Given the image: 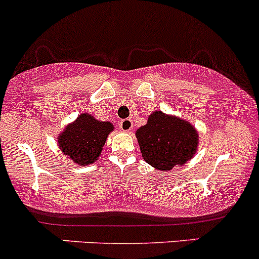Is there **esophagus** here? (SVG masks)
<instances>
[{"instance_id":"obj_1","label":"esophagus","mask_w":259,"mask_h":259,"mask_svg":"<svg viewBox=\"0 0 259 259\" xmlns=\"http://www.w3.org/2000/svg\"><path fill=\"white\" fill-rule=\"evenodd\" d=\"M118 126H120L121 131H123V132H130L133 128V122L130 118H126V120H122Z\"/></svg>"}]
</instances>
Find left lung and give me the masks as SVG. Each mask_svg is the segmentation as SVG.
Here are the masks:
<instances>
[{"instance_id":"left-lung-1","label":"left lung","mask_w":259,"mask_h":259,"mask_svg":"<svg viewBox=\"0 0 259 259\" xmlns=\"http://www.w3.org/2000/svg\"><path fill=\"white\" fill-rule=\"evenodd\" d=\"M136 137L145 162L164 172L191 160L199 143L198 131L192 123L159 110L149 115Z\"/></svg>"}]
</instances>
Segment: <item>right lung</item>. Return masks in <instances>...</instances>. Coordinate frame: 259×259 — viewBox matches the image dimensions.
<instances>
[{"label":"right lung","mask_w":259,"mask_h":259,"mask_svg":"<svg viewBox=\"0 0 259 259\" xmlns=\"http://www.w3.org/2000/svg\"><path fill=\"white\" fill-rule=\"evenodd\" d=\"M114 130L111 122L99 121L84 112L57 136V144L63 155L72 162L85 166L98 160L107 136Z\"/></svg>","instance_id":"right-lung-1"}]
</instances>
